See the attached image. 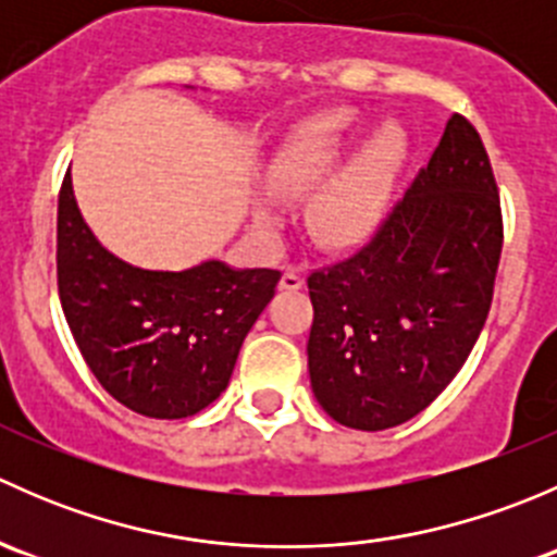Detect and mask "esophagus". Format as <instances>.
Listing matches in <instances>:
<instances>
[{
    "label": "esophagus",
    "mask_w": 557,
    "mask_h": 557,
    "mask_svg": "<svg viewBox=\"0 0 557 557\" xmlns=\"http://www.w3.org/2000/svg\"><path fill=\"white\" fill-rule=\"evenodd\" d=\"M305 285V272L299 267H288L280 277V288L283 290H299Z\"/></svg>",
    "instance_id": "1"
}]
</instances>
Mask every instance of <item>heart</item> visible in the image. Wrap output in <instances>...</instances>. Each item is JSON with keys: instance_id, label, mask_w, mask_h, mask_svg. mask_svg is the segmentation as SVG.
<instances>
[{"instance_id": "1", "label": "heart", "mask_w": 557, "mask_h": 557, "mask_svg": "<svg viewBox=\"0 0 557 557\" xmlns=\"http://www.w3.org/2000/svg\"><path fill=\"white\" fill-rule=\"evenodd\" d=\"M356 123V115L347 110L325 112V115L307 121L274 164V185L288 196H305L318 190L339 166ZM401 153V134L393 126L380 128L363 145L356 161L314 201L312 226L320 239L350 243L377 221Z\"/></svg>"}]
</instances>
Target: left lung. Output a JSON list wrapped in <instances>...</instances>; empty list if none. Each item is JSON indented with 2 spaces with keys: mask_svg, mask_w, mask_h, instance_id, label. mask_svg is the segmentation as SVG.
Returning <instances> with one entry per match:
<instances>
[{
  "mask_svg": "<svg viewBox=\"0 0 557 557\" xmlns=\"http://www.w3.org/2000/svg\"><path fill=\"white\" fill-rule=\"evenodd\" d=\"M502 245L496 174L476 128L455 112L404 199L361 245L307 277L320 407L358 431L423 412L485 325Z\"/></svg>",
  "mask_w": 557,
  "mask_h": 557,
  "instance_id": "1",
  "label": "left lung"
}]
</instances>
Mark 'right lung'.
Instances as JSON below:
<instances>
[{"label":"right lung","instance_id":"right-lung-1","mask_svg":"<svg viewBox=\"0 0 557 557\" xmlns=\"http://www.w3.org/2000/svg\"><path fill=\"white\" fill-rule=\"evenodd\" d=\"M59 299L83 361L115 401L145 418H190L210 407L247 331L280 283L277 269L207 261L148 272L107 252L77 210L70 174L55 221Z\"/></svg>","mask_w":557,"mask_h":557}]
</instances>
